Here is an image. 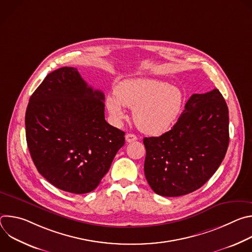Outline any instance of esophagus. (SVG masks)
Here are the masks:
<instances>
[{
	"label": "esophagus",
	"instance_id": "obj_1",
	"mask_svg": "<svg viewBox=\"0 0 252 252\" xmlns=\"http://www.w3.org/2000/svg\"><path fill=\"white\" fill-rule=\"evenodd\" d=\"M136 139H137V136L134 135V134H132V133H127V134H126V140L127 142H132V141H134V140H136Z\"/></svg>",
	"mask_w": 252,
	"mask_h": 252
}]
</instances>
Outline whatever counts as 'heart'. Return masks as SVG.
<instances>
[{"instance_id": "b5f03b06", "label": "heart", "mask_w": 252, "mask_h": 252, "mask_svg": "<svg viewBox=\"0 0 252 252\" xmlns=\"http://www.w3.org/2000/svg\"><path fill=\"white\" fill-rule=\"evenodd\" d=\"M116 123L126 118L125 106L133 110V120L145 133L159 135L169 130L182 113L184 95L169 84L153 79H132L121 82L115 95L105 99Z\"/></svg>"}]
</instances>
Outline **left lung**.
Wrapping results in <instances>:
<instances>
[{"instance_id": "obj_1", "label": "left lung", "mask_w": 252, "mask_h": 252, "mask_svg": "<svg viewBox=\"0 0 252 252\" xmlns=\"http://www.w3.org/2000/svg\"><path fill=\"white\" fill-rule=\"evenodd\" d=\"M227 104L218 89L192 94L172 128L145 137V174L152 189L173 197L201 188L222 162L229 142Z\"/></svg>"}]
</instances>
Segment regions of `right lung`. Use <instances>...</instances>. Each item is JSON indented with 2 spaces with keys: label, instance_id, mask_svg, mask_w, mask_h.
Here are the masks:
<instances>
[{
  "label": "right lung",
  "instance_id": "right-lung-1",
  "mask_svg": "<svg viewBox=\"0 0 252 252\" xmlns=\"http://www.w3.org/2000/svg\"><path fill=\"white\" fill-rule=\"evenodd\" d=\"M103 100V93L71 66L49 74L30 97L28 148L38 171L56 188L91 192L125 145V132L104 120Z\"/></svg>",
  "mask_w": 252,
  "mask_h": 252
}]
</instances>
